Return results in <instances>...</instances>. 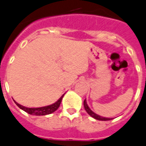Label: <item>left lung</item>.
Wrapping results in <instances>:
<instances>
[{
  "instance_id": "obj_1",
  "label": "left lung",
  "mask_w": 146,
  "mask_h": 146,
  "mask_svg": "<svg viewBox=\"0 0 146 146\" xmlns=\"http://www.w3.org/2000/svg\"><path fill=\"white\" fill-rule=\"evenodd\" d=\"M83 105H84V108H85V110L86 111V112L88 113L91 117H92L94 119H98V120H102V121H106V120H111L112 119V118H107V117H101V116L98 115V114H95L94 111H92L90 109V108L88 107V106L87 105L86 100H84L83 102Z\"/></svg>"
}]
</instances>
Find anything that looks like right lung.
Here are the masks:
<instances>
[{
    "instance_id": "right-lung-1",
    "label": "right lung",
    "mask_w": 146,
    "mask_h": 146,
    "mask_svg": "<svg viewBox=\"0 0 146 146\" xmlns=\"http://www.w3.org/2000/svg\"><path fill=\"white\" fill-rule=\"evenodd\" d=\"M63 95L61 96V98L58 100V101L55 102L54 103L52 104V105L47 106H43V107H40V108H27V107L23 106L20 105L19 103H17V102L15 101L16 105L19 107L20 109L26 111L27 113L29 114H32V115H36V116H41V115H47V114H50L55 111L57 109L59 108L60 103L62 101Z\"/></svg>"
}]
</instances>
